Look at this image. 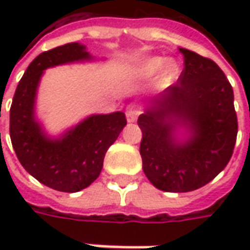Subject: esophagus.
<instances>
[{"instance_id":"obj_1","label":"esophagus","mask_w":250,"mask_h":250,"mask_svg":"<svg viewBox=\"0 0 250 250\" xmlns=\"http://www.w3.org/2000/svg\"><path fill=\"white\" fill-rule=\"evenodd\" d=\"M139 114V108H136V107H129V108L126 110V121H128V122H135V121L138 120Z\"/></svg>"}]
</instances>
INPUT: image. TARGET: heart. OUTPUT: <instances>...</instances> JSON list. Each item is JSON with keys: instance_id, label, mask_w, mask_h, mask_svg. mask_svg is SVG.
<instances>
[{"instance_id": "heart-1", "label": "heart", "mask_w": 250, "mask_h": 250, "mask_svg": "<svg viewBox=\"0 0 250 250\" xmlns=\"http://www.w3.org/2000/svg\"><path fill=\"white\" fill-rule=\"evenodd\" d=\"M157 73L159 75L156 78V87L164 89L177 79L179 68L174 60H166L164 57L153 55L146 57L135 63L128 72V78L130 82L140 83L149 81L153 76H156Z\"/></svg>"}]
</instances>
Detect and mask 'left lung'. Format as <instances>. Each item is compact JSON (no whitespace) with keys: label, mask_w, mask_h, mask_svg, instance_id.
I'll return each instance as SVG.
<instances>
[{"label":"left lung","mask_w":250,"mask_h":250,"mask_svg":"<svg viewBox=\"0 0 250 250\" xmlns=\"http://www.w3.org/2000/svg\"><path fill=\"white\" fill-rule=\"evenodd\" d=\"M175 84L139 115L143 172L164 192L205 187L226 168L235 146L234 91L214 61L187 48Z\"/></svg>","instance_id":"1"}]
</instances>
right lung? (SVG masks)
<instances>
[{
    "label": "right lung",
    "mask_w": 250,
    "mask_h": 250,
    "mask_svg": "<svg viewBox=\"0 0 250 250\" xmlns=\"http://www.w3.org/2000/svg\"><path fill=\"white\" fill-rule=\"evenodd\" d=\"M86 45L68 43L37 55L23 73L9 112V135L23 168L39 182L60 192H79L103 169L107 150L126 125L122 111L91 114L60 135H50L36 112L44 71L58 65L94 62Z\"/></svg>",
    "instance_id": "obj_1"
}]
</instances>
